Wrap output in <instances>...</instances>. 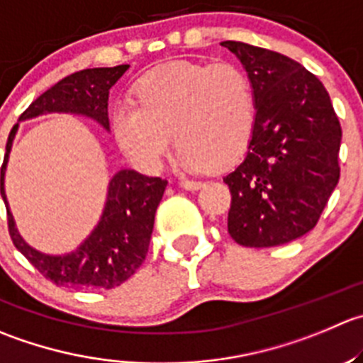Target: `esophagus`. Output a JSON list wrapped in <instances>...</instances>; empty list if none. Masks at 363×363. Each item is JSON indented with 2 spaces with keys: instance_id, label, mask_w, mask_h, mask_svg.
<instances>
[{
  "instance_id": "esophagus-1",
  "label": "esophagus",
  "mask_w": 363,
  "mask_h": 363,
  "mask_svg": "<svg viewBox=\"0 0 363 363\" xmlns=\"http://www.w3.org/2000/svg\"><path fill=\"white\" fill-rule=\"evenodd\" d=\"M179 186L184 189H189V191H195V189H200L203 186L202 181H189V179H181L179 181Z\"/></svg>"
}]
</instances>
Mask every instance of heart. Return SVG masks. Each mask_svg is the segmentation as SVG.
I'll return each instance as SVG.
<instances>
[{
  "label": "heart",
  "instance_id": "1",
  "mask_svg": "<svg viewBox=\"0 0 363 363\" xmlns=\"http://www.w3.org/2000/svg\"><path fill=\"white\" fill-rule=\"evenodd\" d=\"M135 101L115 104L110 129L140 170L160 172L170 156L172 135L181 164L199 172L227 168L241 160L255 124V97L248 76L230 63L170 62L143 74Z\"/></svg>",
  "mask_w": 363,
  "mask_h": 363
}]
</instances>
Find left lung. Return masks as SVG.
I'll return each instance as SVG.
<instances>
[{
    "mask_svg": "<svg viewBox=\"0 0 363 363\" xmlns=\"http://www.w3.org/2000/svg\"><path fill=\"white\" fill-rule=\"evenodd\" d=\"M221 45L248 74L257 110L248 152L223 177L228 234L250 248L286 245L315 227L339 182L342 129L326 88L303 65L245 42Z\"/></svg>",
    "mask_w": 363,
    "mask_h": 363,
    "instance_id": "left-lung-1",
    "label": "left lung"
}]
</instances>
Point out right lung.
Segmentation results:
<instances>
[{"instance_id": "1", "label": "right lung", "mask_w": 363, "mask_h": 363, "mask_svg": "<svg viewBox=\"0 0 363 363\" xmlns=\"http://www.w3.org/2000/svg\"><path fill=\"white\" fill-rule=\"evenodd\" d=\"M129 65L84 69L63 77L33 101L19 121L45 113H72L92 118L110 131L108 97L110 88ZM19 124L12 128L1 167V196L9 214V232L16 248L56 286L76 289H113L136 273L149 252L156 209L168 182L135 170H121L108 184L106 203L99 223L74 252L49 255L31 248L16 228L5 195V170Z\"/></svg>"}]
</instances>
